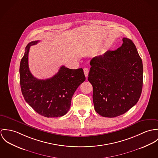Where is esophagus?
Instances as JSON below:
<instances>
[{
    "instance_id": "esophagus-1",
    "label": "esophagus",
    "mask_w": 158,
    "mask_h": 158,
    "mask_svg": "<svg viewBox=\"0 0 158 158\" xmlns=\"http://www.w3.org/2000/svg\"><path fill=\"white\" fill-rule=\"evenodd\" d=\"M84 74H85V77H87L88 74V73H89V69L88 68H84Z\"/></svg>"
}]
</instances>
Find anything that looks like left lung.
Masks as SVG:
<instances>
[{
  "mask_svg": "<svg viewBox=\"0 0 158 158\" xmlns=\"http://www.w3.org/2000/svg\"><path fill=\"white\" fill-rule=\"evenodd\" d=\"M122 46L94 57L90 62L88 80L93 88L96 111L114 118L126 113L140 98L143 65L135 45L123 37Z\"/></svg>",
  "mask_w": 158,
  "mask_h": 158,
  "instance_id": "obj_1",
  "label": "left lung"
}]
</instances>
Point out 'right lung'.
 <instances>
[{"label": "right lung", "instance_id": "right-lung-1", "mask_svg": "<svg viewBox=\"0 0 158 158\" xmlns=\"http://www.w3.org/2000/svg\"><path fill=\"white\" fill-rule=\"evenodd\" d=\"M39 40L29 43L21 59L20 84L25 101L38 114L47 118L65 115L70 110L71 98L77 87L85 81L82 68L73 70L62 66L52 77L43 80L35 78L28 67V53L31 45Z\"/></svg>", "mask_w": 158, "mask_h": 158}]
</instances>
